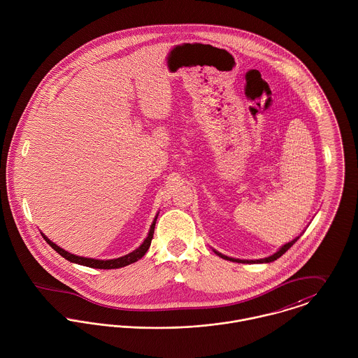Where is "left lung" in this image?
<instances>
[{
  "label": "left lung",
  "instance_id": "1",
  "mask_svg": "<svg viewBox=\"0 0 358 358\" xmlns=\"http://www.w3.org/2000/svg\"><path fill=\"white\" fill-rule=\"evenodd\" d=\"M299 236H301V235H299ZM299 236H296V238H292L291 241L282 244L275 254H272V255H269V257H266V258H261V259H238V258H232V257L224 255V254H221V252L217 251V250H213V251H214L218 257H221V258H224V259H228V261H232V262H238V264H269V262H273V261H276L278 258H280V257L299 238Z\"/></svg>",
  "mask_w": 358,
  "mask_h": 358
}]
</instances>
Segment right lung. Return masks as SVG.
Segmentation results:
<instances>
[{
  "label": "right lung",
  "instance_id": "1",
  "mask_svg": "<svg viewBox=\"0 0 358 358\" xmlns=\"http://www.w3.org/2000/svg\"><path fill=\"white\" fill-rule=\"evenodd\" d=\"M158 215H159V211L157 213L151 227H150V231H148V235L147 238H144V241L136 248L133 250L131 252L120 257V258H114V259H94V258H86V257H80V255H76V254H71L69 251H66L64 248L59 247L56 243L50 241L48 236H45L42 232V238H45V241L56 251L59 252L63 258H66L67 261L73 262V264H78L82 266H87V268H94V269H118V268H123V266H127L130 264H134L137 262L138 259H141L145 252L148 251L150 245H151V240L154 238V231H155V224H157V220H158Z\"/></svg>",
  "mask_w": 358,
  "mask_h": 358
}]
</instances>
